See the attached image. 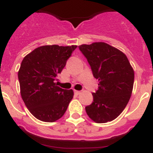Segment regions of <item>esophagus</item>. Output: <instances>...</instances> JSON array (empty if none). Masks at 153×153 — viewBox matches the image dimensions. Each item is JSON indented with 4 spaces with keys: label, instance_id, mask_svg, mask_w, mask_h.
<instances>
[{
    "label": "esophagus",
    "instance_id": "esophagus-1",
    "mask_svg": "<svg viewBox=\"0 0 153 153\" xmlns=\"http://www.w3.org/2000/svg\"><path fill=\"white\" fill-rule=\"evenodd\" d=\"M74 92H75V95H79V94L81 93V91H77V90H75V91H74Z\"/></svg>",
    "mask_w": 153,
    "mask_h": 153
}]
</instances>
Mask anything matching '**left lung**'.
Segmentation results:
<instances>
[{
  "label": "left lung",
  "instance_id": "8db88e82",
  "mask_svg": "<svg viewBox=\"0 0 153 153\" xmlns=\"http://www.w3.org/2000/svg\"><path fill=\"white\" fill-rule=\"evenodd\" d=\"M79 50L91 66L93 76L99 81L92 93L93 102L86 113L97 123H105L119 116L132 95L134 71L126 54L104 42L82 45Z\"/></svg>",
  "mask_w": 153,
  "mask_h": 153
}]
</instances>
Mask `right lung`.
I'll return each mask as SVG.
<instances>
[{
  "instance_id": "obj_1",
  "label": "right lung",
  "mask_w": 153,
  "mask_h": 153,
  "mask_svg": "<svg viewBox=\"0 0 153 153\" xmlns=\"http://www.w3.org/2000/svg\"><path fill=\"white\" fill-rule=\"evenodd\" d=\"M76 45H45L24 58L18 71L21 98L36 119L53 123L62 118L72 99V89L57 86L55 81Z\"/></svg>"
}]
</instances>
